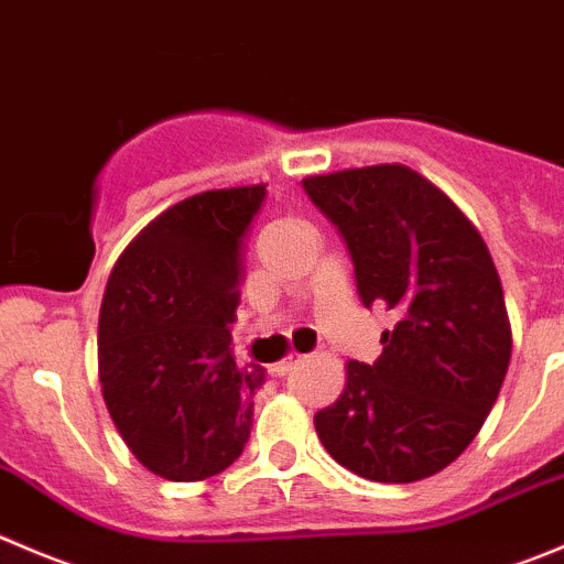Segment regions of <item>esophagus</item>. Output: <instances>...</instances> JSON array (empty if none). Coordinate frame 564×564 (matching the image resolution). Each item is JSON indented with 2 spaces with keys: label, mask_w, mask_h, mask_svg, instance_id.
Segmentation results:
<instances>
[{
  "label": "esophagus",
  "mask_w": 564,
  "mask_h": 564,
  "mask_svg": "<svg viewBox=\"0 0 564 564\" xmlns=\"http://www.w3.org/2000/svg\"><path fill=\"white\" fill-rule=\"evenodd\" d=\"M303 360H305V355H289V358L278 360V364L272 366V371H275V375H286V371H292L294 366L303 364Z\"/></svg>",
  "instance_id": "1"
}]
</instances>
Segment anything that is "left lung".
Instances as JSON below:
<instances>
[{
    "instance_id": "left-lung-1",
    "label": "left lung",
    "mask_w": 564,
    "mask_h": 564,
    "mask_svg": "<svg viewBox=\"0 0 564 564\" xmlns=\"http://www.w3.org/2000/svg\"><path fill=\"white\" fill-rule=\"evenodd\" d=\"M352 256L364 305L397 311L375 366L349 360L314 415L327 455L371 482L444 471L482 430L512 355L501 278L466 212L408 165L303 178Z\"/></svg>"
}]
</instances>
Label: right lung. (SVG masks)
<instances>
[{"label": "right lung", "instance_id": "right-lung-1", "mask_svg": "<svg viewBox=\"0 0 564 564\" xmlns=\"http://www.w3.org/2000/svg\"><path fill=\"white\" fill-rule=\"evenodd\" d=\"M264 184L206 189L162 212L109 272L98 380L120 438L171 482L226 471L248 444L261 366L228 352L242 250Z\"/></svg>", "mask_w": 564, "mask_h": 564}]
</instances>
